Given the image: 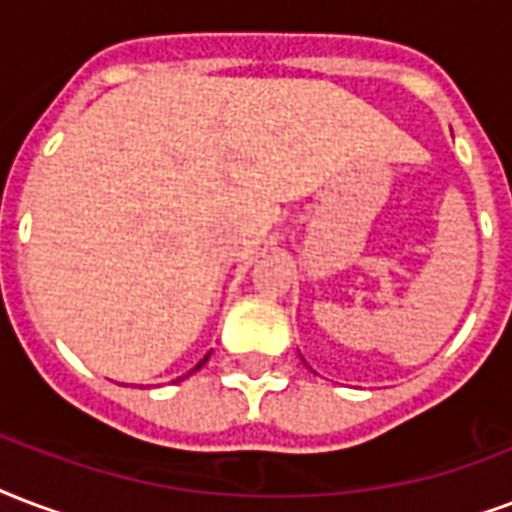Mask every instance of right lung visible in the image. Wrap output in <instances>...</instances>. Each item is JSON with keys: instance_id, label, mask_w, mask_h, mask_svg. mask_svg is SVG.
Segmentation results:
<instances>
[{"instance_id": "obj_1", "label": "right lung", "mask_w": 512, "mask_h": 512, "mask_svg": "<svg viewBox=\"0 0 512 512\" xmlns=\"http://www.w3.org/2000/svg\"><path fill=\"white\" fill-rule=\"evenodd\" d=\"M206 360H209V357H204V360H201V362H198V365H195V370H198V368H201V365H204V362ZM182 378H185V376H182Z\"/></svg>"}]
</instances>
